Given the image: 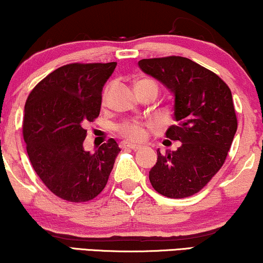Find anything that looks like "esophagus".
<instances>
[{
  "instance_id": "obj_1",
  "label": "esophagus",
  "mask_w": 263,
  "mask_h": 263,
  "mask_svg": "<svg viewBox=\"0 0 263 263\" xmlns=\"http://www.w3.org/2000/svg\"><path fill=\"white\" fill-rule=\"evenodd\" d=\"M122 147L123 148H129V149H134V151H138L141 148V146L139 145H134V143H130V142H122Z\"/></svg>"
}]
</instances>
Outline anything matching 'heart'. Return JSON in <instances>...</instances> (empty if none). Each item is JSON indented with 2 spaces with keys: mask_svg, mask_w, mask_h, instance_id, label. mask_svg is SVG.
Returning <instances> with one entry per match:
<instances>
[{
  "mask_svg": "<svg viewBox=\"0 0 263 263\" xmlns=\"http://www.w3.org/2000/svg\"><path fill=\"white\" fill-rule=\"evenodd\" d=\"M143 82H153V81L140 80L136 85L143 84ZM118 130H120L122 136H124V138L129 140V141H134V142L142 141V140H145L147 136L145 125L139 123V122H125V123L120 125Z\"/></svg>",
  "mask_w": 263,
  "mask_h": 263,
  "instance_id": "1",
  "label": "heart"
}]
</instances>
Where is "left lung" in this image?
<instances>
[{
	"label": "left lung",
	"mask_w": 263,
	"mask_h": 263,
	"mask_svg": "<svg viewBox=\"0 0 263 263\" xmlns=\"http://www.w3.org/2000/svg\"><path fill=\"white\" fill-rule=\"evenodd\" d=\"M139 67L174 93L177 124L167 129L166 138L181 142L172 152L157 149L151 184L170 199L192 196L220 170L235 138L231 91L217 74L185 57L145 59Z\"/></svg>",
	"instance_id": "obj_1"
}]
</instances>
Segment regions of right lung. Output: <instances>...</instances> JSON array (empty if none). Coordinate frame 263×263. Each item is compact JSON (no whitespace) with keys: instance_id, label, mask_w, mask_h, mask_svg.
Returning a JSON list of instances; mask_svg holds the SVG:
<instances>
[{"instance_id":"obj_1","label":"right lung","mask_w":263,"mask_h":263,"mask_svg":"<svg viewBox=\"0 0 263 263\" xmlns=\"http://www.w3.org/2000/svg\"><path fill=\"white\" fill-rule=\"evenodd\" d=\"M116 62L70 63L43 79L25 104L23 135L35 174L50 192L86 202L105 188L121 148L114 139L84 149V125L99 116L102 92Z\"/></svg>"}]
</instances>
